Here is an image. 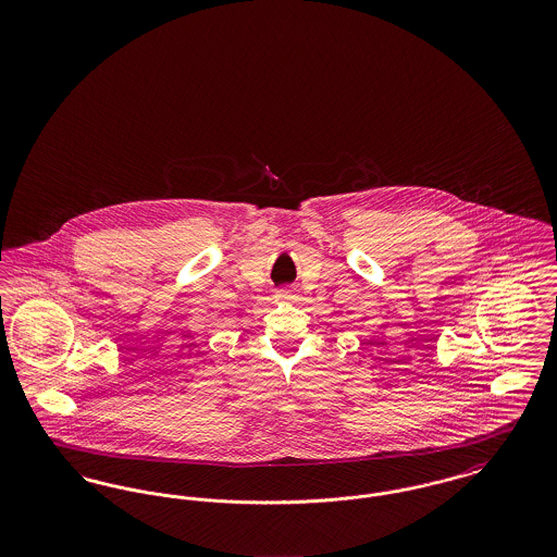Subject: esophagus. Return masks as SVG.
Segmentation results:
<instances>
[{
  "label": "esophagus",
  "mask_w": 557,
  "mask_h": 557,
  "mask_svg": "<svg viewBox=\"0 0 557 557\" xmlns=\"http://www.w3.org/2000/svg\"><path fill=\"white\" fill-rule=\"evenodd\" d=\"M280 296H284V298H294V290H292V288H282V290H280Z\"/></svg>",
  "instance_id": "obj_1"
}]
</instances>
